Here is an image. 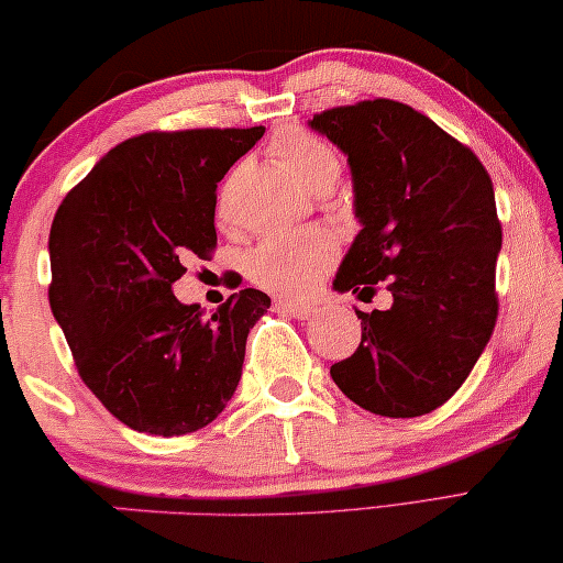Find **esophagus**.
Segmentation results:
<instances>
[{
	"label": "esophagus",
	"instance_id": "esophagus-1",
	"mask_svg": "<svg viewBox=\"0 0 563 563\" xmlns=\"http://www.w3.org/2000/svg\"><path fill=\"white\" fill-rule=\"evenodd\" d=\"M275 310H280V313H288L292 318H298V321H308V318L313 316V308H310V306L285 303V300H280V303H275Z\"/></svg>",
	"mask_w": 563,
	"mask_h": 563
}]
</instances>
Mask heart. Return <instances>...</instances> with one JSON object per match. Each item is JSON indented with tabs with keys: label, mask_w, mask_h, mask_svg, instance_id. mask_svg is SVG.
Segmentation results:
<instances>
[{
	"label": "heart",
	"mask_w": 563,
	"mask_h": 563,
	"mask_svg": "<svg viewBox=\"0 0 563 563\" xmlns=\"http://www.w3.org/2000/svg\"><path fill=\"white\" fill-rule=\"evenodd\" d=\"M273 156L298 184L321 189L339 176V156L313 133L285 131L271 144ZM230 184L220 197V217H230ZM339 245L329 232H306L296 238H271L247 255V275L260 288L283 298H306L331 271Z\"/></svg>",
	"instance_id": "obj_1"
}]
</instances>
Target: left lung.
Instances as JSON below:
<instances>
[{"label": "left lung", "instance_id": "8db88e82", "mask_svg": "<svg viewBox=\"0 0 563 563\" xmlns=\"http://www.w3.org/2000/svg\"><path fill=\"white\" fill-rule=\"evenodd\" d=\"M349 156L358 222L335 290L387 280L389 310H356L362 343L331 366L351 401L382 417L442 407L473 372L498 318L503 242L490 174L473 151L389 98L310 121Z\"/></svg>", "mask_w": 563, "mask_h": 563}]
</instances>
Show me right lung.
<instances>
[{
  "label": "right lung",
  "mask_w": 563,
  "mask_h": 563,
  "mask_svg": "<svg viewBox=\"0 0 563 563\" xmlns=\"http://www.w3.org/2000/svg\"><path fill=\"white\" fill-rule=\"evenodd\" d=\"M253 129L146 131L67 191L49 230V308L80 379L131 430L179 438L228 407L271 298L245 288L212 316L176 300L187 260L217 247V181Z\"/></svg>",
  "instance_id": "right-lung-1"
}]
</instances>
